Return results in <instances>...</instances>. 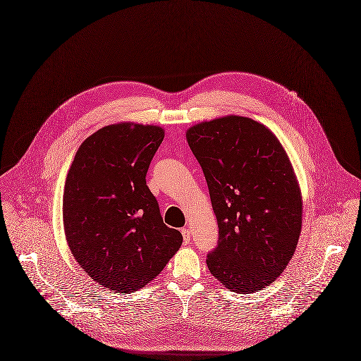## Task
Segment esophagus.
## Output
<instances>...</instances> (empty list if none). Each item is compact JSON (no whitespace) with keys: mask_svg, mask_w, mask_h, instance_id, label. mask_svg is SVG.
Segmentation results:
<instances>
[{"mask_svg":"<svg viewBox=\"0 0 361 361\" xmlns=\"http://www.w3.org/2000/svg\"><path fill=\"white\" fill-rule=\"evenodd\" d=\"M181 233H183V238H184V243L188 245L190 240H191V231L188 228H183Z\"/></svg>","mask_w":361,"mask_h":361,"instance_id":"1","label":"esophagus"}]
</instances>
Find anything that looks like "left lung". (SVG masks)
<instances>
[{
	"label": "left lung",
	"mask_w": 361,
	"mask_h": 361,
	"mask_svg": "<svg viewBox=\"0 0 361 361\" xmlns=\"http://www.w3.org/2000/svg\"><path fill=\"white\" fill-rule=\"evenodd\" d=\"M219 224L210 274L239 294L265 288L293 258L302 195L288 155L265 125L226 115L187 130Z\"/></svg>",
	"instance_id": "1"
}]
</instances>
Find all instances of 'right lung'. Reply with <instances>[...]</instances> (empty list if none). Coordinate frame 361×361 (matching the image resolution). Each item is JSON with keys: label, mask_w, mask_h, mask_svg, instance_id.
Listing matches in <instances>:
<instances>
[{"label": "right lung", "mask_w": 361, "mask_h": 361, "mask_svg": "<svg viewBox=\"0 0 361 361\" xmlns=\"http://www.w3.org/2000/svg\"><path fill=\"white\" fill-rule=\"evenodd\" d=\"M164 137L155 125L104 126L80 145L67 173L68 247L90 278L121 294L152 281L183 243V235L164 224L145 183Z\"/></svg>", "instance_id": "1"}]
</instances>
